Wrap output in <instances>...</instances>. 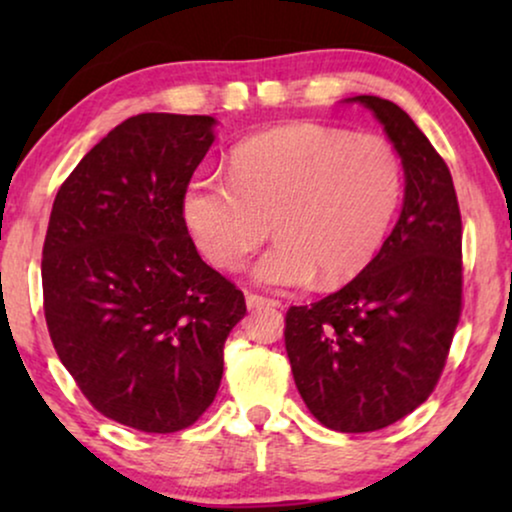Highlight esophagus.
I'll use <instances>...</instances> for the list:
<instances>
[{
    "label": "esophagus",
    "instance_id": "1",
    "mask_svg": "<svg viewBox=\"0 0 512 512\" xmlns=\"http://www.w3.org/2000/svg\"><path fill=\"white\" fill-rule=\"evenodd\" d=\"M279 307L282 303L279 300H272V298H265V296H258V293H247V307L249 310H256V307Z\"/></svg>",
    "mask_w": 512,
    "mask_h": 512
}]
</instances>
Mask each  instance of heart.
I'll return each instance as SVG.
<instances>
[{"label":"heart","mask_w":512,"mask_h":512,"mask_svg":"<svg viewBox=\"0 0 512 512\" xmlns=\"http://www.w3.org/2000/svg\"><path fill=\"white\" fill-rule=\"evenodd\" d=\"M403 198L394 144L321 123H291L244 139L226 177H195L184 219L216 268L237 270L268 237L256 282L340 286L373 263Z\"/></svg>","instance_id":"1"}]
</instances>
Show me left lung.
Returning <instances> with one entry per match:
<instances>
[{"mask_svg": "<svg viewBox=\"0 0 512 512\" xmlns=\"http://www.w3.org/2000/svg\"><path fill=\"white\" fill-rule=\"evenodd\" d=\"M345 102L373 111L401 156L403 209L361 275L286 312L284 342L307 410L368 433L419 408L443 373L461 314V214L445 160L398 104Z\"/></svg>", "mask_w": 512, "mask_h": 512, "instance_id": "1", "label": "left lung"}]
</instances>
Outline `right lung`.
I'll return each instance as SVG.
<instances>
[{
    "label": "right lung",
    "mask_w": 512,
    "mask_h": 512,
    "mask_svg": "<svg viewBox=\"0 0 512 512\" xmlns=\"http://www.w3.org/2000/svg\"><path fill=\"white\" fill-rule=\"evenodd\" d=\"M214 125L128 118L74 167L48 221L55 352L97 412L144 433L186 429L212 405L223 345L247 314L242 291L200 258L181 207Z\"/></svg>",
    "instance_id": "obj_1"
}]
</instances>
